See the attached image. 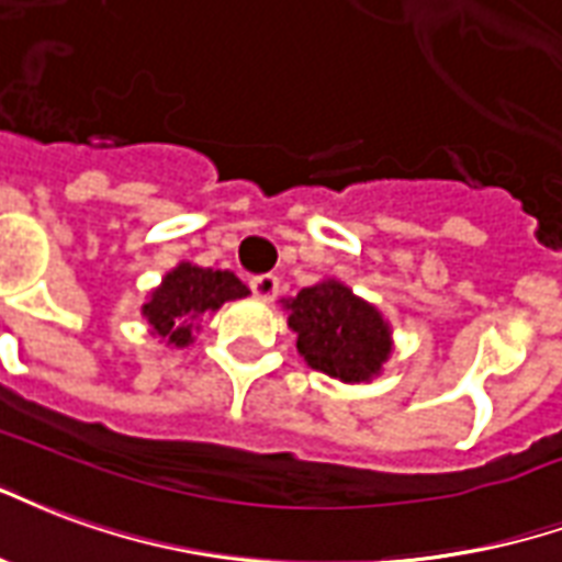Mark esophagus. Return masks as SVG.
Masks as SVG:
<instances>
[{"label": "esophagus", "instance_id": "1", "mask_svg": "<svg viewBox=\"0 0 562 562\" xmlns=\"http://www.w3.org/2000/svg\"><path fill=\"white\" fill-rule=\"evenodd\" d=\"M278 276H257L251 278V290H254V296L257 299H263V302H272V299L278 296Z\"/></svg>", "mask_w": 562, "mask_h": 562}]
</instances>
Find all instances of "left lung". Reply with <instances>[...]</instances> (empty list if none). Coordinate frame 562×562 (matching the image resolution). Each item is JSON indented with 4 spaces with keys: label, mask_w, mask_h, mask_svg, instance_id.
Here are the masks:
<instances>
[{
    "label": "left lung",
    "mask_w": 562,
    "mask_h": 562,
    "mask_svg": "<svg viewBox=\"0 0 562 562\" xmlns=\"http://www.w3.org/2000/svg\"><path fill=\"white\" fill-rule=\"evenodd\" d=\"M284 308L290 329L296 331V350L314 371L344 383H366L383 371L392 353V329L350 286L329 278L299 290Z\"/></svg>",
    "instance_id": "1"
}]
</instances>
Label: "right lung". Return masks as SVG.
Returning a JSON list of instances; mask_svg holds the SVG:
<instances>
[{"label": "right lung", "mask_w": 562, "mask_h": 562, "mask_svg": "<svg viewBox=\"0 0 562 562\" xmlns=\"http://www.w3.org/2000/svg\"><path fill=\"white\" fill-rule=\"evenodd\" d=\"M248 296V286L227 269H203L194 263H179L164 276L161 286L151 290L143 305V317L151 326V335L173 347H188L194 341L196 321L231 299Z\"/></svg>", "instance_id": "add662e5"}]
</instances>
